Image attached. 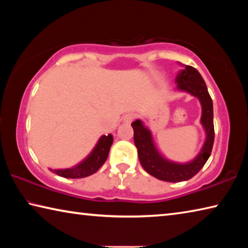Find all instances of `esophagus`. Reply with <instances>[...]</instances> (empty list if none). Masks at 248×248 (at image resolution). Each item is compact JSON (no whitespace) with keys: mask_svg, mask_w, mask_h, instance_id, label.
Instances as JSON below:
<instances>
[{"mask_svg":"<svg viewBox=\"0 0 248 248\" xmlns=\"http://www.w3.org/2000/svg\"><path fill=\"white\" fill-rule=\"evenodd\" d=\"M134 118H136V115H134L133 112H128V114H125L124 116V123L131 124Z\"/></svg>","mask_w":248,"mask_h":248,"instance_id":"34e87169","label":"esophagus"}]
</instances>
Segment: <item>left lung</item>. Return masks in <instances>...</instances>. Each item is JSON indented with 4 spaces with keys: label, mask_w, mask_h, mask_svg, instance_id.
Wrapping results in <instances>:
<instances>
[{
    "label": "left lung",
    "mask_w": 248,
    "mask_h": 248,
    "mask_svg": "<svg viewBox=\"0 0 248 248\" xmlns=\"http://www.w3.org/2000/svg\"><path fill=\"white\" fill-rule=\"evenodd\" d=\"M176 83L178 90L198 97L202 107L201 124L203 125L207 137L202 149L195 159L186 164H178L164 158L155 148L152 134L149 129L144 127L142 121L138 119L131 124L134 132V144L138 149V156L142 167L155 178L170 183H179L194 177L207 163L215 142L212 99L210 97L202 77L195 68L186 65L178 73Z\"/></svg>",
    "instance_id": "left-lung-1"
}]
</instances>
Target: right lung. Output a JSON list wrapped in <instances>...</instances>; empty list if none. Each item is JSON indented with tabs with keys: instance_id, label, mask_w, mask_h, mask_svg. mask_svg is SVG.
I'll use <instances>...</instances> for the list:
<instances>
[{
	"instance_id": "add662e5",
	"label": "right lung",
	"mask_w": 248,
	"mask_h": 248,
	"mask_svg": "<svg viewBox=\"0 0 248 248\" xmlns=\"http://www.w3.org/2000/svg\"><path fill=\"white\" fill-rule=\"evenodd\" d=\"M112 141H114V139H112L111 134L103 136L97 142L94 150L92 151V153L78 165L71 167V169L51 170L64 178H83L93 175L106 162Z\"/></svg>"
}]
</instances>
